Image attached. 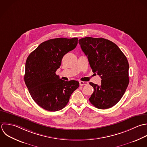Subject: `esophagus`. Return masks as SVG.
<instances>
[{
	"label": "esophagus",
	"instance_id": "obj_1",
	"mask_svg": "<svg viewBox=\"0 0 147 147\" xmlns=\"http://www.w3.org/2000/svg\"><path fill=\"white\" fill-rule=\"evenodd\" d=\"M88 82H85V81H80V86H84V85H88Z\"/></svg>",
	"mask_w": 147,
	"mask_h": 147
}]
</instances>
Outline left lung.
<instances>
[{
    "mask_svg": "<svg viewBox=\"0 0 147 147\" xmlns=\"http://www.w3.org/2000/svg\"><path fill=\"white\" fill-rule=\"evenodd\" d=\"M93 73L100 76L101 85L90 82L94 92L89 98L100 109L115 105L129 84V63L127 57L113 42L103 38L85 37L79 39Z\"/></svg>",
    "mask_w": 147,
    "mask_h": 147,
    "instance_id": "1",
    "label": "left lung"
}]
</instances>
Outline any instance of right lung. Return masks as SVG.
<instances>
[{
	"instance_id": "obj_1",
	"label": "right lung",
	"mask_w": 147,
	"mask_h": 147,
	"mask_svg": "<svg viewBox=\"0 0 147 147\" xmlns=\"http://www.w3.org/2000/svg\"><path fill=\"white\" fill-rule=\"evenodd\" d=\"M77 43V38L49 39L28 56L24 82L33 100L43 109L51 112L62 109L79 87L78 81H65L55 74L63 57L74 49Z\"/></svg>"
}]
</instances>
